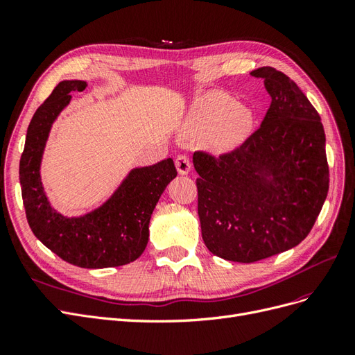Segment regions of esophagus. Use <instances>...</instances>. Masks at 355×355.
<instances>
[{
    "instance_id": "esophagus-1",
    "label": "esophagus",
    "mask_w": 355,
    "mask_h": 355,
    "mask_svg": "<svg viewBox=\"0 0 355 355\" xmlns=\"http://www.w3.org/2000/svg\"><path fill=\"white\" fill-rule=\"evenodd\" d=\"M176 168L180 175H188L191 170V159L188 155H179L175 161Z\"/></svg>"
}]
</instances>
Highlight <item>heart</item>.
Segmentation results:
<instances>
[{"label": "heart", "instance_id": "b5f03b06", "mask_svg": "<svg viewBox=\"0 0 355 355\" xmlns=\"http://www.w3.org/2000/svg\"><path fill=\"white\" fill-rule=\"evenodd\" d=\"M253 112L244 105H235L231 96L218 92L204 93L191 105L187 127L196 133L211 132V144L227 151L241 144L253 125Z\"/></svg>", "mask_w": 355, "mask_h": 355}]
</instances>
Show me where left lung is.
<instances>
[{
	"mask_svg": "<svg viewBox=\"0 0 355 355\" xmlns=\"http://www.w3.org/2000/svg\"><path fill=\"white\" fill-rule=\"evenodd\" d=\"M271 94L261 127L230 153H194L198 216L207 249L252 263L313 230L329 191L326 135L296 83L271 67L250 72Z\"/></svg>",
	"mask_w": 355,
	"mask_h": 355,
	"instance_id": "1",
	"label": "left lung"
}]
</instances>
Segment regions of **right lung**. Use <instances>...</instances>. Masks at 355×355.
<instances>
[{"mask_svg":"<svg viewBox=\"0 0 355 355\" xmlns=\"http://www.w3.org/2000/svg\"><path fill=\"white\" fill-rule=\"evenodd\" d=\"M85 87V81H62L35 111L20 157L19 179L35 237L68 263L96 270L130 263L144 253L151 214L178 171L171 158L133 168L108 201L80 218H65L53 209L41 184L42 153L51 124L71 102V92Z\"/></svg>","mask_w":355,"mask_h":355,"instance_id":"add662e5","label":"right lung"}]
</instances>
